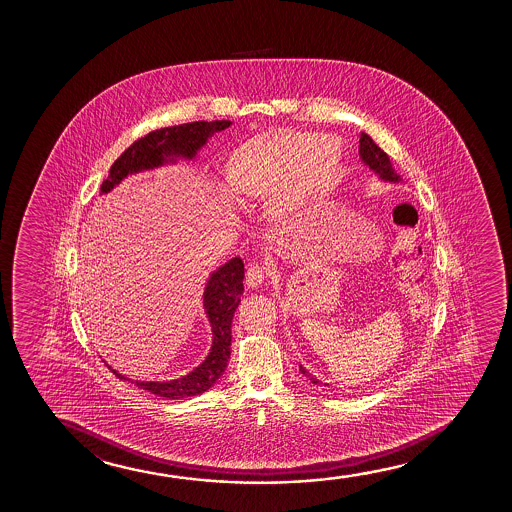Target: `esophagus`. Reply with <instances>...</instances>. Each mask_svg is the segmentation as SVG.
I'll list each match as a JSON object with an SVG mask.
<instances>
[{
	"label": "esophagus",
	"instance_id": "34e87169",
	"mask_svg": "<svg viewBox=\"0 0 512 512\" xmlns=\"http://www.w3.org/2000/svg\"><path fill=\"white\" fill-rule=\"evenodd\" d=\"M267 267L262 264H252L246 269V283L248 287L257 288L266 280Z\"/></svg>",
	"mask_w": 512,
	"mask_h": 512
}]
</instances>
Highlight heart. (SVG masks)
<instances>
[{"mask_svg": "<svg viewBox=\"0 0 512 512\" xmlns=\"http://www.w3.org/2000/svg\"><path fill=\"white\" fill-rule=\"evenodd\" d=\"M341 145L316 133L278 134L241 148L225 166V183L243 203L264 201L274 218L292 217L329 180Z\"/></svg>", "mask_w": 512, "mask_h": 512, "instance_id": "obj_1", "label": "heart"}]
</instances>
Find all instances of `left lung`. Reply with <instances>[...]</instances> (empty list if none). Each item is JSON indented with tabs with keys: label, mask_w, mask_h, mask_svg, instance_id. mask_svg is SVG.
<instances>
[{
	"label": "left lung",
	"mask_w": 512,
	"mask_h": 512,
	"mask_svg": "<svg viewBox=\"0 0 512 512\" xmlns=\"http://www.w3.org/2000/svg\"><path fill=\"white\" fill-rule=\"evenodd\" d=\"M358 154H360V159L364 161L365 166H369V169H372L383 182H400V176L397 175V171L393 169L390 157L372 141L369 134H360V148H358ZM299 371H301L304 376H308V378L311 379V383H315V385L320 383V381L313 378L302 365H299Z\"/></svg>",
	"instance_id": "left-lung-1"
}]
</instances>
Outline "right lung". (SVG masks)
<instances>
[{"label":"right lung","instance_id":"add662e5","mask_svg":"<svg viewBox=\"0 0 512 512\" xmlns=\"http://www.w3.org/2000/svg\"><path fill=\"white\" fill-rule=\"evenodd\" d=\"M231 124V120H213V122L199 120V122H189L180 126L162 127L141 136L140 140L134 141L133 145L124 150L119 159L113 162L105 182L101 183V192L105 194L110 192L127 175L140 173L145 169L159 168L166 162H175L178 157L194 159L197 150L206 145L211 134L224 131L225 127ZM243 278H245V264L239 257H234L211 274L208 285L204 288V311L211 323L213 343H211L210 355L206 357L203 364L180 379L164 381V383L134 381V385L164 399H187L210 390L211 386L217 383V379L224 374L231 357L232 316L245 290ZM113 374L117 378L126 379L117 371H113Z\"/></svg>","mask_w":512,"mask_h":512}]
</instances>
